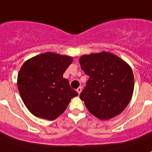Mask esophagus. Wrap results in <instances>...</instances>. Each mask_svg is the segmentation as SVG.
Instances as JSON below:
<instances>
[{"label": "esophagus", "instance_id": "1", "mask_svg": "<svg viewBox=\"0 0 152 152\" xmlns=\"http://www.w3.org/2000/svg\"><path fill=\"white\" fill-rule=\"evenodd\" d=\"M76 91H77V93H79V94H80V93H81V91H82V88L79 87L77 89H76Z\"/></svg>", "mask_w": 152, "mask_h": 152}]
</instances>
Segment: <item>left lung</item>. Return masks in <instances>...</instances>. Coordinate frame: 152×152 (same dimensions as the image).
<instances>
[{
    "mask_svg": "<svg viewBox=\"0 0 152 152\" xmlns=\"http://www.w3.org/2000/svg\"><path fill=\"white\" fill-rule=\"evenodd\" d=\"M82 70L89 79L80 95L93 115L107 120L127 106L134 92V74L126 62L110 52L80 56Z\"/></svg>",
    "mask_w": 152,
    "mask_h": 152,
    "instance_id": "obj_1",
    "label": "left lung"
}]
</instances>
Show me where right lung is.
<instances>
[{"instance_id":"obj_1","label":"right lung","mask_w":152,"mask_h":152,"mask_svg":"<svg viewBox=\"0 0 152 152\" xmlns=\"http://www.w3.org/2000/svg\"><path fill=\"white\" fill-rule=\"evenodd\" d=\"M72 57L46 52L25 62L18 75V88L30 113L40 118L55 120L78 95L63 77Z\"/></svg>"}]
</instances>
